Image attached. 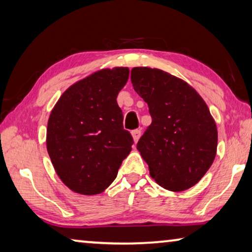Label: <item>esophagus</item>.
<instances>
[{
  "label": "esophagus",
  "instance_id": "1",
  "mask_svg": "<svg viewBox=\"0 0 252 252\" xmlns=\"http://www.w3.org/2000/svg\"><path fill=\"white\" fill-rule=\"evenodd\" d=\"M131 133H132V137H133L134 143H137V141L139 140L140 136H141V130H140V129H136V130H133Z\"/></svg>",
  "mask_w": 252,
  "mask_h": 252
}]
</instances>
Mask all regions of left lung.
<instances>
[{
  "mask_svg": "<svg viewBox=\"0 0 252 252\" xmlns=\"http://www.w3.org/2000/svg\"><path fill=\"white\" fill-rule=\"evenodd\" d=\"M131 83L152 116L137 144L152 178L173 192L194 186L217 151V126L207 104L192 87L161 69L134 67Z\"/></svg>",
  "mask_w": 252,
  "mask_h": 252,
  "instance_id": "1",
  "label": "left lung"
}]
</instances>
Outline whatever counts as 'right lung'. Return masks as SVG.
<instances>
[{
  "mask_svg": "<svg viewBox=\"0 0 252 252\" xmlns=\"http://www.w3.org/2000/svg\"><path fill=\"white\" fill-rule=\"evenodd\" d=\"M129 68L101 69L63 92L48 122L47 148L57 175L74 192L94 195L111 185L133 138L123 127L119 92Z\"/></svg>",
  "mask_w": 252,
  "mask_h": 252,
  "instance_id": "1",
  "label": "right lung"
}]
</instances>
